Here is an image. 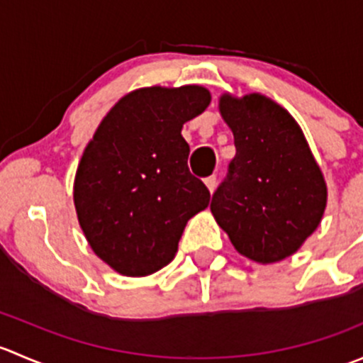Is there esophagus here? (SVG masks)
I'll return each instance as SVG.
<instances>
[{
    "label": "esophagus",
    "instance_id": "esophagus-1",
    "mask_svg": "<svg viewBox=\"0 0 363 363\" xmlns=\"http://www.w3.org/2000/svg\"><path fill=\"white\" fill-rule=\"evenodd\" d=\"M205 186H207V188H208V191H214V189H216V175H208V177L207 179H205Z\"/></svg>",
    "mask_w": 363,
    "mask_h": 363
}]
</instances>
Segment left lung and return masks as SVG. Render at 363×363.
<instances>
[{"label": "left lung", "instance_id": "left-lung-1", "mask_svg": "<svg viewBox=\"0 0 363 363\" xmlns=\"http://www.w3.org/2000/svg\"><path fill=\"white\" fill-rule=\"evenodd\" d=\"M219 112L237 152L212 195V216L240 255L263 265L281 262L320 226L323 172L294 116L265 94L225 93Z\"/></svg>", "mask_w": 363, "mask_h": 363}]
</instances>
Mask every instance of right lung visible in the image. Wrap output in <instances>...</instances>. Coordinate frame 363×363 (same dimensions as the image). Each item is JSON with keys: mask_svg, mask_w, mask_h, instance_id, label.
I'll list each match as a JSON object with an SVG mask.
<instances>
[{"mask_svg": "<svg viewBox=\"0 0 363 363\" xmlns=\"http://www.w3.org/2000/svg\"><path fill=\"white\" fill-rule=\"evenodd\" d=\"M211 104L202 86L140 87L108 111L84 149L73 182L91 250L128 277L174 259L184 226L211 193L188 168L182 124Z\"/></svg>", "mask_w": 363, "mask_h": 363, "instance_id": "obj_1", "label": "right lung"}]
</instances>
